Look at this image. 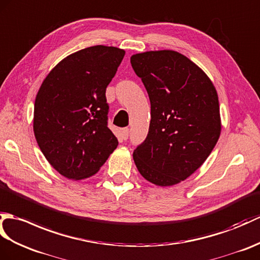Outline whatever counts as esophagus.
<instances>
[{
	"instance_id": "34e87169",
	"label": "esophagus",
	"mask_w": 260,
	"mask_h": 260,
	"mask_svg": "<svg viewBox=\"0 0 260 260\" xmlns=\"http://www.w3.org/2000/svg\"><path fill=\"white\" fill-rule=\"evenodd\" d=\"M128 134H129V131L128 128H124L122 129V132H120V136H122V138L124 141H126L128 138Z\"/></svg>"
}]
</instances>
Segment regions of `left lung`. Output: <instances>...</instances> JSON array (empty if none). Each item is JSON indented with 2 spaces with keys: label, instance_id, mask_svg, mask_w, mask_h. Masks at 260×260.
Here are the masks:
<instances>
[{
  "label": "left lung",
  "instance_id": "1",
  "mask_svg": "<svg viewBox=\"0 0 260 260\" xmlns=\"http://www.w3.org/2000/svg\"><path fill=\"white\" fill-rule=\"evenodd\" d=\"M150 101L146 140L133 153L142 176L156 186L177 185L201 167L218 142L217 90L207 74L183 54L147 51L131 56Z\"/></svg>",
  "mask_w": 260,
  "mask_h": 260
}]
</instances>
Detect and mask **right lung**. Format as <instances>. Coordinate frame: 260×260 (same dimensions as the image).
Here are the masks:
<instances>
[{"label": "right lung", "instance_id": "1", "mask_svg": "<svg viewBox=\"0 0 260 260\" xmlns=\"http://www.w3.org/2000/svg\"><path fill=\"white\" fill-rule=\"evenodd\" d=\"M125 55L95 45L63 58L41 84L33 131L42 153L68 179L93 176L118 145L107 127L106 87Z\"/></svg>", "mask_w": 260, "mask_h": 260}]
</instances>
